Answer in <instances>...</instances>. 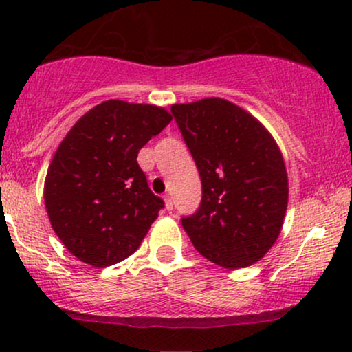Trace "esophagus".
I'll return each instance as SVG.
<instances>
[{
    "label": "esophagus",
    "instance_id": "esophagus-1",
    "mask_svg": "<svg viewBox=\"0 0 352 352\" xmlns=\"http://www.w3.org/2000/svg\"><path fill=\"white\" fill-rule=\"evenodd\" d=\"M164 201H165V208L168 210V212H170V210L173 208V201H172V199L168 195H165L164 197Z\"/></svg>",
    "mask_w": 352,
    "mask_h": 352
}]
</instances>
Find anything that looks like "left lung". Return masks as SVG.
Masks as SVG:
<instances>
[{
  "label": "left lung",
  "mask_w": 352,
  "mask_h": 352,
  "mask_svg": "<svg viewBox=\"0 0 352 352\" xmlns=\"http://www.w3.org/2000/svg\"><path fill=\"white\" fill-rule=\"evenodd\" d=\"M201 179V204L182 218L201 256L246 268L280 236L288 173L273 135L258 119L220 98L170 107Z\"/></svg>",
  "instance_id": "1"
}]
</instances>
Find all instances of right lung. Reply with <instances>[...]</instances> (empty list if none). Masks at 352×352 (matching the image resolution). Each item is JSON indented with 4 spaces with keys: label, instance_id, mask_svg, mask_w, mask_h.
Returning <instances> with one entry per match:
<instances>
[{
    "label": "right lung",
    "instance_id": "1",
    "mask_svg": "<svg viewBox=\"0 0 352 352\" xmlns=\"http://www.w3.org/2000/svg\"><path fill=\"white\" fill-rule=\"evenodd\" d=\"M172 120L152 104L111 99L72 125L44 182L51 227L84 263L106 268L131 256L164 200L148 188L137 153Z\"/></svg>",
    "mask_w": 352,
    "mask_h": 352
}]
</instances>
